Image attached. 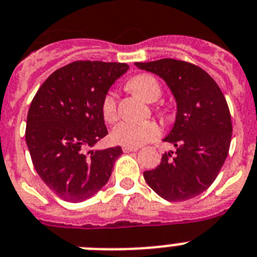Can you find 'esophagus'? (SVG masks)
Masks as SVG:
<instances>
[{
    "label": "esophagus",
    "mask_w": 257,
    "mask_h": 257,
    "mask_svg": "<svg viewBox=\"0 0 257 257\" xmlns=\"http://www.w3.org/2000/svg\"><path fill=\"white\" fill-rule=\"evenodd\" d=\"M122 150H123V152H135V151H138L139 148H138V147H130V146H123V147H122Z\"/></svg>",
    "instance_id": "esophagus-1"
}]
</instances>
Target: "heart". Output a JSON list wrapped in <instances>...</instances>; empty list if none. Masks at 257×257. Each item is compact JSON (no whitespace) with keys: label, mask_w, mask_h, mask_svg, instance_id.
<instances>
[{"label":"heart","mask_w":257,"mask_h":257,"mask_svg":"<svg viewBox=\"0 0 257 257\" xmlns=\"http://www.w3.org/2000/svg\"><path fill=\"white\" fill-rule=\"evenodd\" d=\"M128 88L148 102H154L162 95V88L158 80L154 76L146 73L131 78L128 81ZM101 111L103 119L109 123L118 118L116 99L113 92H107L105 94L101 103ZM159 135H160V126L155 120H142V122L123 120L116 124L111 131V138L115 143L130 146V147H139L142 144L156 139Z\"/></svg>","instance_id":"1"}]
</instances>
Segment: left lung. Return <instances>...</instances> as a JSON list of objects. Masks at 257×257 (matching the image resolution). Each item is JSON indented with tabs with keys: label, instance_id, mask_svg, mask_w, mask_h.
Masks as SVG:
<instances>
[{
	"label": "left lung",
	"instance_id": "1",
	"mask_svg": "<svg viewBox=\"0 0 257 257\" xmlns=\"http://www.w3.org/2000/svg\"><path fill=\"white\" fill-rule=\"evenodd\" d=\"M135 65L162 77L177 103L175 124L164 138L176 152H165L156 168L144 172V180L167 201L200 196L217 179L230 150L232 124L223 93L192 63L160 59Z\"/></svg>",
	"mask_w": 257,
	"mask_h": 257
}]
</instances>
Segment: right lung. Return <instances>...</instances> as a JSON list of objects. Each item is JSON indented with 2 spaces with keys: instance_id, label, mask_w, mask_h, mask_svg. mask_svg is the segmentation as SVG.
<instances>
[{
  "instance_id": "right-lung-1",
  "label": "right lung",
  "mask_w": 257,
  "mask_h": 257,
  "mask_svg": "<svg viewBox=\"0 0 257 257\" xmlns=\"http://www.w3.org/2000/svg\"><path fill=\"white\" fill-rule=\"evenodd\" d=\"M127 69L124 63L73 61L48 76L31 101L27 147L39 177L61 200L94 196L123 154L119 146L90 148L107 135L101 103Z\"/></svg>"
}]
</instances>
